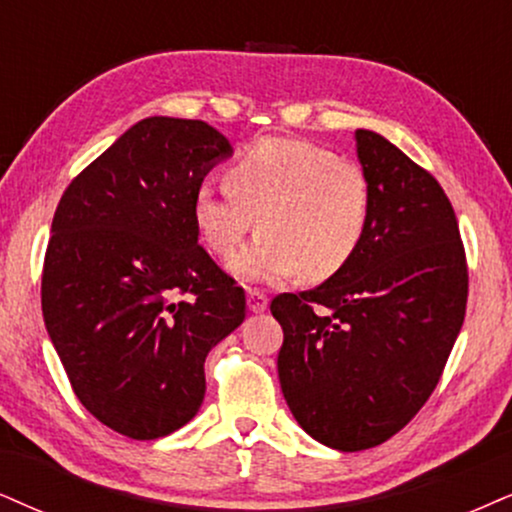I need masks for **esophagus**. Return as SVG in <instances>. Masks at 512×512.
Wrapping results in <instances>:
<instances>
[{"label":"esophagus","instance_id":"34e87169","mask_svg":"<svg viewBox=\"0 0 512 512\" xmlns=\"http://www.w3.org/2000/svg\"><path fill=\"white\" fill-rule=\"evenodd\" d=\"M269 297L262 293V290H248V307L252 314H262L267 309Z\"/></svg>","mask_w":512,"mask_h":512}]
</instances>
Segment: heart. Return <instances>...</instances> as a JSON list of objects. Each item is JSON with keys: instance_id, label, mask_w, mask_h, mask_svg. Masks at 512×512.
<instances>
[{"instance_id": "1", "label": "heart", "mask_w": 512, "mask_h": 512, "mask_svg": "<svg viewBox=\"0 0 512 512\" xmlns=\"http://www.w3.org/2000/svg\"><path fill=\"white\" fill-rule=\"evenodd\" d=\"M229 189L203 181L193 222L217 257H231L255 226L257 241L231 262L245 281L276 283L300 274L326 281L364 243L371 184L359 165L300 139H262L226 172Z\"/></svg>"}]
</instances>
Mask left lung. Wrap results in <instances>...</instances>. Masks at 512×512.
I'll use <instances>...</instances> for the list:
<instances>
[{"label":"left lung","mask_w":512,"mask_h":512,"mask_svg":"<svg viewBox=\"0 0 512 512\" xmlns=\"http://www.w3.org/2000/svg\"><path fill=\"white\" fill-rule=\"evenodd\" d=\"M354 137L373 198L364 243L321 286L271 300L288 409L338 451L383 444L416 416L468 302L461 231L439 181L371 129Z\"/></svg>","instance_id":"1"}]
</instances>
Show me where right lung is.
<instances>
[{"label":"right lung","instance_id":"obj_1","mask_svg":"<svg viewBox=\"0 0 512 512\" xmlns=\"http://www.w3.org/2000/svg\"><path fill=\"white\" fill-rule=\"evenodd\" d=\"M229 139L146 118L70 181L42 271V314L82 406L132 439L196 416L205 357L245 319V293L198 245L193 193Z\"/></svg>","mask_w":512,"mask_h":512}]
</instances>
